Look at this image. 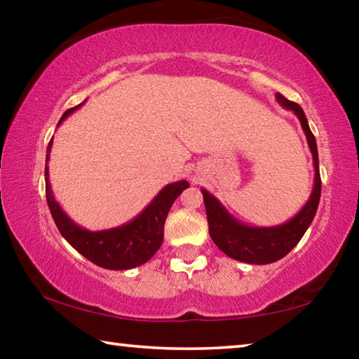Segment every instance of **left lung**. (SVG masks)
Wrapping results in <instances>:
<instances>
[{
	"instance_id": "obj_1",
	"label": "left lung",
	"mask_w": 359,
	"mask_h": 359,
	"mask_svg": "<svg viewBox=\"0 0 359 359\" xmlns=\"http://www.w3.org/2000/svg\"><path fill=\"white\" fill-rule=\"evenodd\" d=\"M277 101L280 106L293 111L296 117L299 118L304 133H306L309 149L313 156V168H315V180L313 190L311 193L309 201L304 204V208L291 218L277 226L257 228L248 226V224L239 222L229 212L223 208L222 203L215 196L204 190L203 196L205 204V214H208L209 223V234L215 245L220 248L223 253H226L229 258L242 261L248 264H269L283 258L297 245V242L302 239L304 233L311 226L315 214H317L320 194H321V179H320V168H318V150L317 142L309 128L307 117L304 114L302 107L296 102L285 98L283 95H276Z\"/></svg>"
}]
</instances>
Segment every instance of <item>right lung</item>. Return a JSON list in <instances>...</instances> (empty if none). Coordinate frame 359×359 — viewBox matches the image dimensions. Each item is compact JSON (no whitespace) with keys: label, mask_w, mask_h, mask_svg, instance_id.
Wrapping results in <instances>:
<instances>
[{"label":"right lung","mask_w":359,"mask_h":359,"mask_svg":"<svg viewBox=\"0 0 359 359\" xmlns=\"http://www.w3.org/2000/svg\"><path fill=\"white\" fill-rule=\"evenodd\" d=\"M81 106L82 104H79L66 111L58 125ZM52 141L53 139L48 142L46 163H48V158H50ZM188 187L190 184L187 180L169 184L131 222L111 229L88 231L72 222L55 201L50 190V182H48V166L46 165V198L58 231L85 258L96 266L111 271L133 269V267L147 263L154 257L161 247L168 212L179 194Z\"/></svg>","instance_id":"add662e5"}]
</instances>
